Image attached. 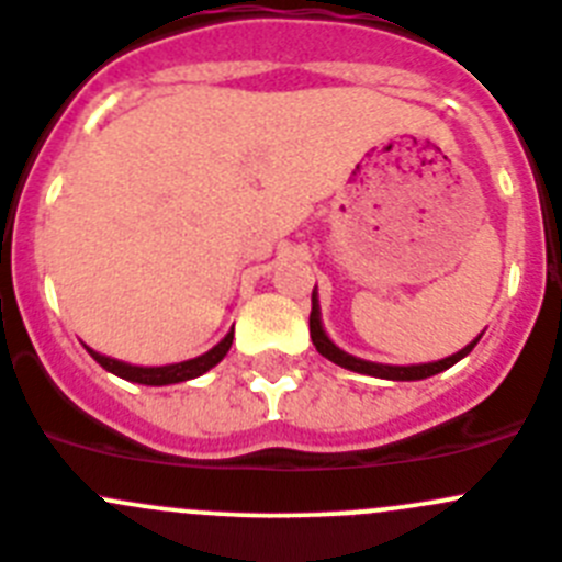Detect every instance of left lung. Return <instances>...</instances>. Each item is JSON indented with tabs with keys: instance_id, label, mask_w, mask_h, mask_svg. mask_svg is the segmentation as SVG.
<instances>
[{
	"instance_id": "1",
	"label": "left lung",
	"mask_w": 562,
	"mask_h": 562,
	"mask_svg": "<svg viewBox=\"0 0 562 562\" xmlns=\"http://www.w3.org/2000/svg\"><path fill=\"white\" fill-rule=\"evenodd\" d=\"M308 334H312V341L314 347H317L319 356H325L328 361H334V364L345 367V370H352V372H361V375H372V378H386V381H422V378H430V375H438V372L450 370L452 364H458L463 356H469L472 352V347L477 345V339L472 341V345H467L463 350L452 352V356L441 358V361H430V364H411V367H392V364H375V361H364V358H356L350 356V352L339 350V347L334 345V341L328 339V334H325L323 328V319H319V301H317V290L312 292V314H308Z\"/></svg>"
}]
</instances>
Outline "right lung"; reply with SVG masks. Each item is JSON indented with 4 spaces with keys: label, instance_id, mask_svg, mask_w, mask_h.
<instances>
[{
    "label": "right lung",
    "instance_id": "right-lung-1",
    "mask_svg": "<svg viewBox=\"0 0 562 562\" xmlns=\"http://www.w3.org/2000/svg\"><path fill=\"white\" fill-rule=\"evenodd\" d=\"M234 341V328L228 330L226 339L217 341L215 347H212L210 352H204V356L198 358H190V361H179V364H168V367H135V364H126V361H117V358H110V356H101V352L90 350V356L99 361L101 367H104L106 372H112V375L124 378V381H132V383H143V386H168V383H181V381H192V378L204 375V372H210L212 367L221 364L223 356L228 352V347H232Z\"/></svg>",
    "mask_w": 562,
    "mask_h": 562
}]
</instances>
